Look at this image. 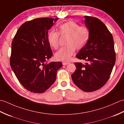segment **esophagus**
<instances>
[{"label":"esophagus","instance_id":"obj_1","mask_svg":"<svg viewBox=\"0 0 124 124\" xmlns=\"http://www.w3.org/2000/svg\"><path fill=\"white\" fill-rule=\"evenodd\" d=\"M69 63H68V62H64L62 63V64H63V65H66L68 64Z\"/></svg>","mask_w":124,"mask_h":124}]
</instances>
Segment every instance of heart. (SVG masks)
<instances>
[{"label":"heart","instance_id":"obj_1","mask_svg":"<svg viewBox=\"0 0 124 124\" xmlns=\"http://www.w3.org/2000/svg\"><path fill=\"white\" fill-rule=\"evenodd\" d=\"M59 33L68 36L65 46L61 48L55 54V59L57 61L68 62L74 53L75 49H80L85 45L88 38V30L85 27H80L78 23L69 21L61 24ZM47 40L52 48H57L59 46V33L51 31L47 36Z\"/></svg>","mask_w":124,"mask_h":124}]
</instances>
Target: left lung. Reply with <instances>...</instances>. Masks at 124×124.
<instances>
[{"mask_svg":"<svg viewBox=\"0 0 124 124\" xmlns=\"http://www.w3.org/2000/svg\"><path fill=\"white\" fill-rule=\"evenodd\" d=\"M84 18L88 39L76 57L86 63H75L76 69L71 77L80 89L91 92L101 88L108 80L116 62V53L112 36L106 25L96 17Z\"/></svg>","mask_w":124,"mask_h":124,"instance_id":"8db88e82","label":"left lung"}]
</instances>
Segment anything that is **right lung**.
I'll use <instances>...</instances> for the list:
<instances>
[{
    "label": "right lung",
    "mask_w": 124,
    "mask_h": 124,
    "mask_svg": "<svg viewBox=\"0 0 124 124\" xmlns=\"http://www.w3.org/2000/svg\"><path fill=\"white\" fill-rule=\"evenodd\" d=\"M58 18H39L18 29L12 43L10 65L20 83L33 93H42L55 82L61 62H51L48 31Z\"/></svg>",
    "instance_id": "obj_1"
}]
</instances>
